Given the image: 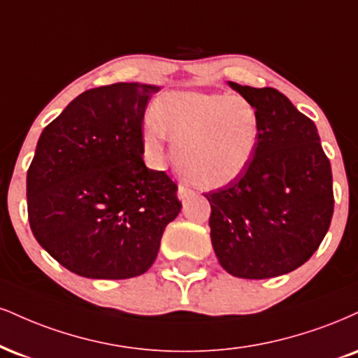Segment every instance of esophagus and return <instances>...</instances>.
Instances as JSON below:
<instances>
[{
	"label": "esophagus",
	"mask_w": 358,
	"mask_h": 358,
	"mask_svg": "<svg viewBox=\"0 0 358 358\" xmlns=\"http://www.w3.org/2000/svg\"><path fill=\"white\" fill-rule=\"evenodd\" d=\"M193 192L190 190L188 187H185V185H178V198L180 200H187L188 196H192Z\"/></svg>",
	"instance_id": "34e87169"
}]
</instances>
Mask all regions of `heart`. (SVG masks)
<instances>
[{
    "instance_id": "1",
    "label": "heart",
    "mask_w": 358,
    "mask_h": 358,
    "mask_svg": "<svg viewBox=\"0 0 358 358\" xmlns=\"http://www.w3.org/2000/svg\"><path fill=\"white\" fill-rule=\"evenodd\" d=\"M153 115L143 127L145 148L160 160L170 136L176 170L198 188L235 182L255 157L260 120L255 106L238 94L170 92L155 101Z\"/></svg>"
}]
</instances>
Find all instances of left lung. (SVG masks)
Returning a JSON list of instances; mask_svg holds the SVG:
<instances>
[{
    "label": "left lung",
    "instance_id": "obj_1",
    "mask_svg": "<svg viewBox=\"0 0 358 358\" xmlns=\"http://www.w3.org/2000/svg\"><path fill=\"white\" fill-rule=\"evenodd\" d=\"M255 106L260 140L245 173L210 201L218 264L238 278L294 272L322 243L334 215L331 168L312 120L275 88L228 81Z\"/></svg>",
    "mask_w": 358,
    "mask_h": 358
}]
</instances>
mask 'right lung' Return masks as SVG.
<instances>
[{
	"label": "right lung",
	"mask_w": 358,
	"mask_h": 358,
	"mask_svg": "<svg viewBox=\"0 0 358 358\" xmlns=\"http://www.w3.org/2000/svg\"><path fill=\"white\" fill-rule=\"evenodd\" d=\"M160 90L136 81L88 90L38 140L27 175L29 227L80 277L143 275L182 210L176 185L143 162L141 122Z\"/></svg>",
	"instance_id": "obj_1"
}]
</instances>
